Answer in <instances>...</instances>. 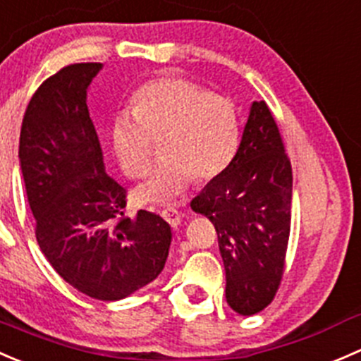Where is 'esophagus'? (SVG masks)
<instances>
[{"label":"esophagus","mask_w":361,"mask_h":361,"mask_svg":"<svg viewBox=\"0 0 361 361\" xmlns=\"http://www.w3.org/2000/svg\"><path fill=\"white\" fill-rule=\"evenodd\" d=\"M161 216H163V219L166 221V223L170 224V226H179V223H180V212L179 210L176 209V207H166V209H163L161 210Z\"/></svg>","instance_id":"1"}]
</instances>
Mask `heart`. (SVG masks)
Listing matches in <instances>:
<instances>
[{
    "mask_svg": "<svg viewBox=\"0 0 361 361\" xmlns=\"http://www.w3.org/2000/svg\"><path fill=\"white\" fill-rule=\"evenodd\" d=\"M130 116L117 117L112 145L124 173L140 179L151 169L156 145L161 161L137 189L142 202H170L191 179L219 177L237 156L242 117L237 103L180 77H159L137 89Z\"/></svg>",
    "mask_w": 361,
    "mask_h": 361,
    "instance_id": "obj_1",
    "label": "heart"
}]
</instances>
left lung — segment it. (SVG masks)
Returning a JSON list of instances; mask_svg holds the SVG:
<instances>
[{
    "label": "left lung",
    "instance_id": "left-lung-1",
    "mask_svg": "<svg viewBox=\"0 0 361 361\" xmlns=\"http://www.w3.org/2000/svg\"><path fill=\"white\" fill-rule=\"evenodd\" d=\"M293 173L265 102H255L231 165L210 180L191 209L217 231L226 270V302L252 316L270 305L283 281L291 228Z\"/></svg>",
    "mask_w": 361,
    "mask_h": 361
}]
</instances>
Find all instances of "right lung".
Instances as JSON below:
<instances>
[{
    "label": "right lung",
    "mask_w": 361,
    "mask_h": 361,
    "mask_svg": "<svg viewBox=\"0 0 361 361\" xmlns=\"http://www.w3.org/2000/svg\"><path fill=\"white\" fill-rule=\"evenodd\" d=\"M102 63H75L42 82L20 126L19 159L38 245L68 284L121 300L161 274L172 242L161 216L126 214V189L109 177L87 87Z\"/></svg>",
    "instance_id": "1"
}]
</instances>
